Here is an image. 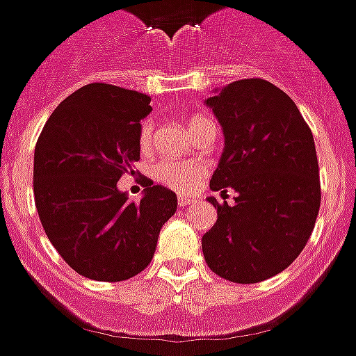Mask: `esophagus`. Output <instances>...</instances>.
<instances>
[{
	"instance_id": "1",
	"label": "esophagus",
	"mask_w": 356,
	"mask_h": 356,
	"mask_svg": "<svg viewBox=\"0 0 356 356\" xmlns=\"http://www.w3.org/2000/svg\"><path fill=\"white\" fill-rule=\"evenodd\" d=\"M177 203H179V207L184 208V207H188V204H193V203H195V199L190 197V195H179V197H177Z\"/></svg>"
}]
</instances>
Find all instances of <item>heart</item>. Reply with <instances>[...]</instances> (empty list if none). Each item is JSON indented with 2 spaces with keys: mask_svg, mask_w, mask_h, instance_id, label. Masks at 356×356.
Returning <instances> with one entry per match:
<instances>
[{
  "mask_svg": "<svg viewBox=\"0 0 356 356\" xmlns=\"http://www.w3.org/2000/svg\"><path fill=\"white\" fill-rule=\"evenodd\" d=\"M210 120L203 117H195L190 120V131L192 135L203 128L204 124ZM153 137V122L152 120H144L138 129V146L143 149H148L152 144ZM207 175V166L197 161H161L152 166V177L161 183L163 186L172 188L175 192L190 193L201 184V181Z\"/></svg>",
  "mask_w": 356,
  "mask_h": 356,
  "instance_id": "obj_1",
  "label": "heart"
}]
</instances>
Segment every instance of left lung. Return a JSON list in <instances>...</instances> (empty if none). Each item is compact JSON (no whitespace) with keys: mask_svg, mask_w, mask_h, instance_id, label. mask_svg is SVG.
Segmentation results:
<instances>
[{"mask_svg":"<svg viewBox=\"0 0 356 356\" xmlns=\"http://www.w3.org/2000/svg\"><path fill=\"white\" fill-rule=\"evenodd\" d=\"M207 104L223 126L225 149L210 188H234L203 236L213 273L234 283L276 276L307 245L320 210L318 159L311 128L296 104L263 78L225 86Z\"/></svg>","mask_w":356,"mask_h":356,"instance_id":"1","label":"left lung"}]
</instances>
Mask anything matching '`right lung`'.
Returning <instances> with one entry per match:
<instances>
[{"mask_svg": "<svg viewBox=\"0 0 356 356\" xmlns=\"http://www.w3.org/2000/svg\"><path fill=\"white\" fill-rule=\"evenodd\" d=\"M149 100L111 83H88L54 109L38 137V216L63 261L89 280L122 282L143 273L177 210V195L149 179L138 203L117 188L140 159L138 129Z\"/></svg>", "mask_w": 356, "mask_h": 356, "instance_id": "obj_1", "label": "right lung"}]
</instances>
